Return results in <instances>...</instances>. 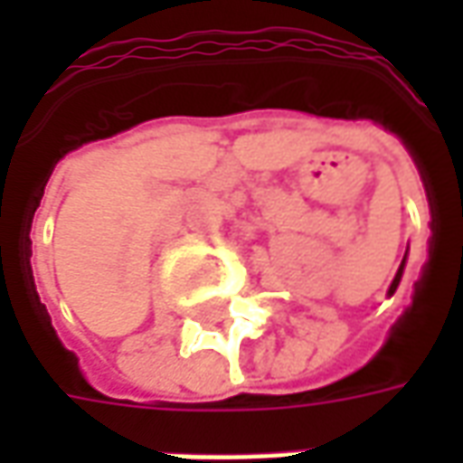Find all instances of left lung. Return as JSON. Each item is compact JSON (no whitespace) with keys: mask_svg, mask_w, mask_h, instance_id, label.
Listing matches in <instances>:
<instances>
[{"mask_svg":"<svg viewBox=\"0 0 463 463\" xmlns=\"http://www.w3.org/2000/svg\"><path fill=\"white\" fill-rule=\"evenodd\" d=\"M404 265H407V252H404V260H402V265H399V270H397V275H394V280H392V285H389V290H387L389 298H392V295L397 292L399 280H402V275H404Z\"/></svg>","mask_w":463,"mask_h":463,"instance_id":"left-lung-1","label":"left lung"}]
</instances>
